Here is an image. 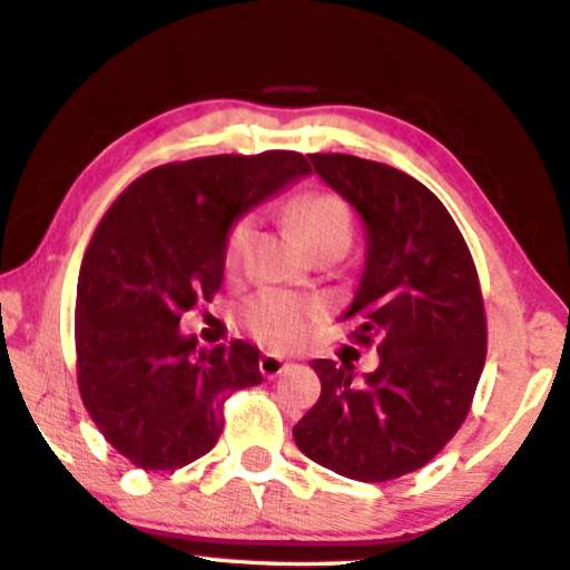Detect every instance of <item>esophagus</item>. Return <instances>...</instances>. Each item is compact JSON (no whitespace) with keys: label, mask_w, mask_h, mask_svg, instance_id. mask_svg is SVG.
I'll use <instances>...</instances> for the list:
<instances>
[{"label":"esophagus","mask_w":570,"mask_h":570,"mask_svg":"<svg viewBox=\"0 0 570 570\" xmlns=\"http://www.w3.org/2000/svg\"><path fill=\"white\" fill-rule=\"evenodd\" d=\"M289 368V360H284L281 355H263L261 357V373L268 379H276Z\"/></svg>","instance_id":"34e87169"}]
</instances>
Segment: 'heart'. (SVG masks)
<instances>
[{
  "mask_svg": "<svg viewBox=\"0 0 570 570\" xmlns=\"http://www.w3.org/2000/svg\"><path fill=\"white\" fill-rule=\"evenodd\" d=\"M286 215L297 228L302 242L313 255L342 249L352 242V213L347 202L331 191H302L286 202ZM255 232L252 215H239L226 232L223 242V268L236 273ZM321 302L302 294L281 289H263L242 305V323L257 344L273 352H294L305 347L321 318Z\"/></svg>",
  "mask_w": 570,
  "mask_h": 570,
  "instance_id": "1",
  "label": "heart"
}]
</instances>
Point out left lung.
Here are the masks:
<instances>
[{"label": "left lung", "mask_w": 570, "mask_h": 570, "mask_svg": "<svg viewBox=\"0 0 570 570\" xmlns=\"http://www.w3.org/2000/svg\"><path fill=\"white\" fill-rule=\"evenodd\" d=\"M365 226V268L344 323L379 368L313 360L321 397L294 426L309 460L381 484L434 460L463 426L487 360L479 273L460 228L413 176L355 155H307Z\"/></svg>", "instance_id": "1"}]
</instances>
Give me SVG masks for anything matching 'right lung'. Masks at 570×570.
<instances>
[{
	"label": "right lung",
	"instance_id": "right-lung-1",
	"mask_svg": "<svg viewBox=\"0 0 570 570\" xmlns=\"http://www.w3.org/2000/svg\"><path fill=\"white\" fill-rule=\"evenodd\" d=\"M299 153L213 155L153 168L128 186L86 247L76 294L78 392L91 421L144 471L207 455L223 402L263 381L247 342L199 347L181 315L223 284L228 226L307 176Z\"/></svg>",
	"mask_w": 570,
	"mask_h": 570
}]
</instances>
